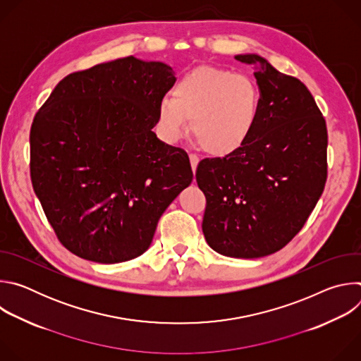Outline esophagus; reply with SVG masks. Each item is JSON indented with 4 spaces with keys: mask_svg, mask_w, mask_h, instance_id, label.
Listing matches in <instances>:
<instances>
[{
    "mask_svg": "<svg viewBox=\"0 0 361 361\" xmlns=\"http://www.w3.org/2000/svg\"><path fill=\"white\" fill-rule=\"evenodd\" d=\"M198 161H200V159L195 156V154H190V163H191V169H192L194 173H195V169L198 166Z\"/></svg>",
    "mask_w": 361,
    "mask_h": 361,
    "instance_id": "obj_1",
    "label": "esophagus"
}]
</instances>
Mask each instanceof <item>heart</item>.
<instances>
[{
	"label": "heart",
	"instance_id": "b5f03b06",
	"mask_svg": "<svg viewBox=\"0 0 361 361\" xmlns=\"http://www.w3.org/2000/svg\"><path fill=\"white\" fill-rule=\"evenodd\" d=\"M260 113V91L244 75L216 67H197L177 81L173 98L159 104V121L169 141L190 127L201 148L227 156L245 144Z\"/></svg>",
	"mask_w": 361,
	"mask_h": 361
}]
</instances>
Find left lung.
Here are the masks:
<instances>
[{
    "mask_svg": "<svg viewBox=\"0 0 361 361\" xmlns=\"http://www.w3.org/2000/svg\"><path fill=\"white\" fill-rule=\"evenodd\" d=\"M260 113L243 147L201 160L195 180L204 192L202 233L227 257L259 259L281 250L302 228L327 180V127L312 92L257 54Z\"/></svg>",
    "mask_w": 361,
    "mask_h": 361,
    "instance_id": "obj_1",
    "label": "left lung"
}]
</instances>
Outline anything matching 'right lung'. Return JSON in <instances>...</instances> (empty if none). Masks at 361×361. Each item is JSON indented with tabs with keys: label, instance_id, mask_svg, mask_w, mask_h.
Instances as JSON below:
<instances>
[{
	"label": "right lung",
	"instance_id": "obj_1",
	"mask_svg": "<svg viewBox=\"0 0 361 361\" xmlns=\"http://www.w3.org/2000/svg\"><path fill=\"white\" fill-rule=\"evenodd\" d=\"M174 82L170 66L130 56L67 75L35 114L32 187L61 244L81 259L141 255L191 184L187 152L152 131Z\"/></svg>",
	"mask_w": 361,
	"mask_h": 361
}]
</instances>
